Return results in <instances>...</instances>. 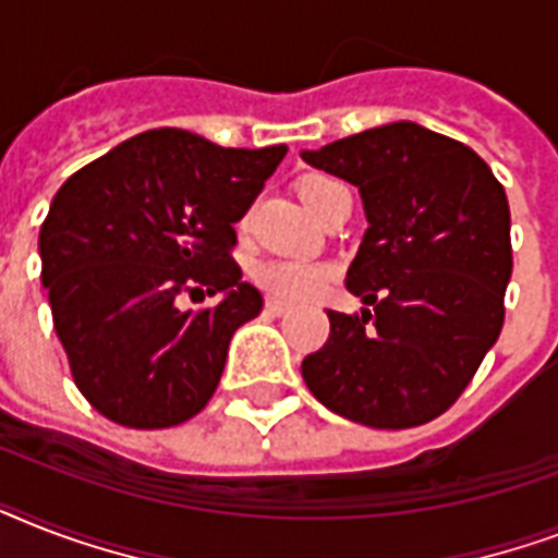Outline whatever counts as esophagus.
Listing matches in <instances>:
<instances>
[{
  "instance_id": "34e87169",
  "label": "esophagus",
  "mask_w": 558,
  "mask_h": 558,
  "mask_svg": "<svg viewBox=\"0 0 558 558\" xmlns=\"http://www.w3.org/2000/svg\"><path fill=\"white\" fill-rule=\"evenodd\" d=\"M266 310H269L271 315H287L292 306H289L287 301H278V298H266Z\"/></svg>"
}]
</instances>
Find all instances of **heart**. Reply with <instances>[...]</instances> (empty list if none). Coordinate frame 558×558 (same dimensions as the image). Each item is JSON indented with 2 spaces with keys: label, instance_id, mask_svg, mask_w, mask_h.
I'll return each instance as SVG.
<instances>
[{
  "label": "heart",
  "instance_id": "obj_1",
  "mask_svg": "<svg viewBox=\"0 0 558 558\" xmlns=\"http://www.w3.org/2000/svg\"><path fill=\"white\" fill-rule=\"evenodd\" d=\"M339 191H344V185L330 177H306L301 182V199L315 217ZM252 275L271 295L287 298V301H304V298L322 292L332 269L313 260H260Z\"/></svg>",
  "mask_w": 558,
  "mask_h": 558
}]
</instances>
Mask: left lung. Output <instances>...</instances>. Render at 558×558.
Returning <instances> with one entry per match:
<instances>
[{
    "mask_svg": "<svg viewBox=\"0 0 558 558\" xmlns=\"http://www.w3.org/2000/svg\"><path fill=\"white\" fill-rule=\"evenodd\" d=\"M301 159L356 185L367 231L348 289L372 310H327L330 339L306 388L371 428H414L454 405L504 327L510 205L472 147L411 121L373 126Z\"/></svg>",
    "mask_w": 558,
    "mask_h": 558,
    "instance_id": "obj_1",
    "label": "left lung"
}]
</instances>
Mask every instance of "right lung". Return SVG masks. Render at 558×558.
<instances>
[{
    "instance_id": "1",
    "label": "right lung",
    "mask_w": 558,
    "mask_h": 558,
    "mask_svg": "<svg viewBox=\"0 0 558 558\" xmlns=\"http://www.w3.org/2000/svg\"><path fill=\"white\" fill-rule=\"evenodd\" d=\"M287 156L147 130L63 182L39 228L43 287L74 385L126 428H170L208 405L236 327L263 295L231 257L234 222ZM217 291L208 311L182 291Z\"/></svg>"
}]
</instances>
